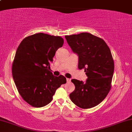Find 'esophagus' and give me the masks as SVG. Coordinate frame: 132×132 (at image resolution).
Segmentation results:
<instances>
[{"label": "esophagus", "instance_id": "obj_1", "mask_svg": "<svg viewBox=\"0 0 132 132\" xmlns=\"http://www.w3.org/2000/svg\"><path fill=\"white\" fill-rule=\"evenodd\" d=\"M66 81H67V82H69L71 81V79H69V78H66Z\"/></svg>", "mask_w": 132, "mask_h": 132}]
</instances>
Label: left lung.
Returning a JSON list of instances; mask_svg holds the SVG:
<instances>
[{
	"label": "left lung",
	"mask_w": 132,
	"mask_h": 132,
	"mask_svg": "<svg viewBox=\"0 0 132 132\" xmlns=\"http://www.w3.org/2000/svg\"><path fill=\"white\" fill-rule=\"evenodd\" d=\"M72 51L78 56V68L85 69L84 82L71 79L75 89L69 95L72 102L83 109L96 106L111 88L114 62L110 50L102 39L88 32L65 36Z\"/></svg>",
	"instance_id": "1"
}]
</instances>
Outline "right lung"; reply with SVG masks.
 <instances>
[{"instance_id": "1", "label": "right lung", "mask_w": 132, "mask_h": 132, "mask_svg": "<svg viewBox=\"0 0 132 132\" xmlns=\"http://www.w3.org/2000/svg\"><path fill=\"white\" fill-rule=\"evenodd\" d=\"M63 44L60 36L37 33L26 37L19 46L12 77L22 98L31 106L50 103L56 89L66 82L63 75L55 76L50 71L56 51Z\"/></svg>"}]
</instances>
